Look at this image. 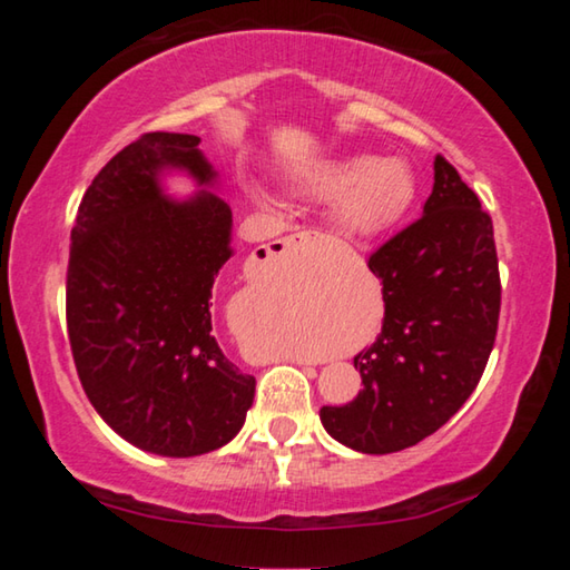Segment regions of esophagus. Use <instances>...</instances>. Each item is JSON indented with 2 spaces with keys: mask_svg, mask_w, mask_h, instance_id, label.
<instances>
[{
  "mask_svg": "<svg viewBox=\"0 0 570 570\" xmlns=\"http://www.w3.org/2000/svg\"><path fill=\"white\" fill-rule=\"evenodd\" d=\"M322 236L316 234V230H302V234H292L286 238H278L274 246H266V256L274 258V256H284L288 250H298L308 244H314V240H320Z\"/></svg>",
  "mask_w": 570,
  "mask_h": 570,
  "instance_id": "obj_1",
  "label": "esophagus"
}]
</instances>
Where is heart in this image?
<instances>
[{
    "label": "heart",
    "instance_id": "heart-1",
    "mask_svg": "<svg viewBox=\"0 0 570 570\" xmlns=\"http://www.w3.org/2000/svg\"><path fill=\"white\" fill-rule=\"evenodd\" d=\"M312 186L322 196H340V220L354 234H374L390 226L414 196L412 170L400 158H342L316 170Z\"/></svg>",
    "mask_w": 570,
    "mask_h": 570
}]
</instances>
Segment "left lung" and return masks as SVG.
<instances>
[{"label":"left lung","instance_id":"obj_1","mask_svg":"<svg viewBox=\"0 0 570 570\" xmlns=\"http://www.w3.org/2000/svg\"><path fill=\"white\" fill-rule=\"evenodd\" d=\"M384 322L354 356L364 390L322 407L324 430L366 455H387L438 432L478 387L493 352L500 274L493 220L450 163L435 158L422 218L370 256Z\"/></svg>","mask_w":570,"mask_h":570}]
</instances>
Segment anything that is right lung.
<instances>
[{
	"label": "right lung",
	"mask_w": 570,
	"mask_h": 570,
	"mask_svg": "<svg viewBox=\"0 0 570 570\" xmlns=\"http://www.w3.org/2000/svg\"><path fill=\"white\" fill-rule=\"evenodd\" d=\"M198 135L146 132L85 190L67 266V334L82 390L130 445L166 458L224 448L256 380L220 352L210 292L230 256V208L200 190L173 200L160 178L200 188L216 170Z\"/></svg>",
	"instance_id": "obj_1"
}]
</instances>
